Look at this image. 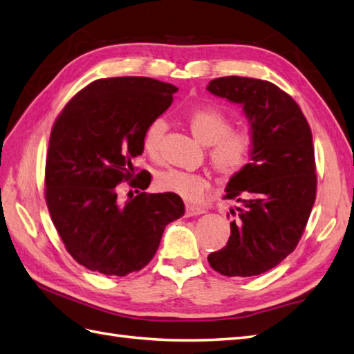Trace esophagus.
<instances>
[{"label": "esophagus", "mask_w": 354, "mask_h": 354, "mask_svg": "<svg viewBox=\"0 0 354 354\" xmlns=\"http://www.w3.org/2000/svg\"><path fill=\"white\" fill-rule=\"evenodd\" d=\"M205 209L201 207H194V205H187L185 207V217H194L203 214Z\"/></svg>", "instance_id": "1"}]
</instances>
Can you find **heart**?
<instances>
[{
    "label": "heart",
    "instance_id": "heart-1",
    "mask_svg": "<svg viewBox=\"0 0 354 354\" xmlns=\"http://www.w3.org/2000/svg\"><path fill=\"white\" fill-rule=\"evenodd\" d=\"M188 123L193 134L203 145H209L208 157L212 169L221 178H232L248 164L253 136L245 129H232V120L218 110L202 106L188 114ZM167 131V122L162 118L153 119L143 133V149L157 157L161 149L164 134ZM160 190L174 193L184 201L196 202L208 190L209 180L201 174L167 169L157 176Z\"/></svg>",
    "mask_w": 354,
    "mask_h": 354
}]
</instances>
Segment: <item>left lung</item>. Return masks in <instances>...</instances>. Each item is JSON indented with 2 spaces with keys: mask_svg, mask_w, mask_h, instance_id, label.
<instances>
[{
  "mask_svg": "<svg viewBox=\"0 0 354 354\" xmlns=\"http://www.w3.org/2000/svg\"><path fill=\"white\" fill-rule=\"evenodd\" d=\"M212 95L243 105L250 122V162L226 185L234 201L231 236L208 254L223 276H258L297 248L317 196L315 155L306 118L292 97L270 81L221 77Z\"/></svg>",
  "mask_w": 354,
  "mask_h": 354,
  "instance_id": "obj_1",
  "label": "left lung"
}]
</instances>
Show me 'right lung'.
<instances>
[{
	"label": "right lung",
	"instance_id": "obj_1",
	"mask_svg": "<svg viewBox=\"0 0 354 354\" xmlns=\"http://www.w3.org/2000/svg\"><path fill=\"white\" fill-rule=\"evenodd\" d=\"M176 87L146 77L102 78L86 86L57 118L46 153L45 199L66 250L78 264L127 276L149 264L170 221L185 207L174 193L149 194L131 160L143 133L166 111ZM136 188L122 201L118 184Z\"/></svg>",
	"mask_w": 354,
	"mask_h": 354
}]
</instances>
